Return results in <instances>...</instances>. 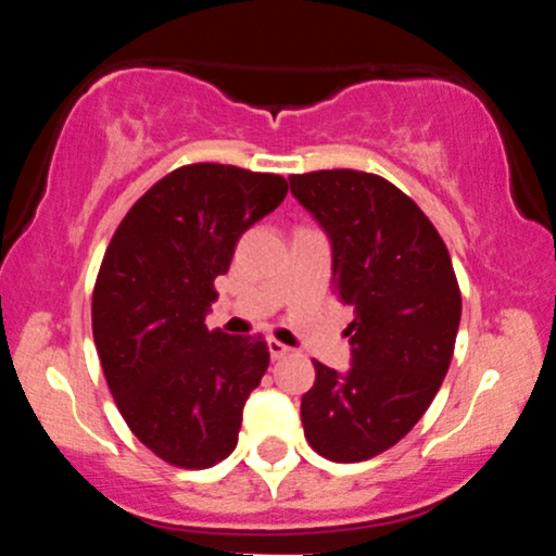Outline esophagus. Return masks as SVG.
<instances>
[{
    "instance_id": "esophagus-1",
    "label": "esophagus",
    "mask_w": 556,
    "mask_h": 556,
    "mask_svg": "<svg viewBox=\"0 0 556 556\" xmlns=\"http://www.w3.org/2000/svg\"><path fill=\"white\" fill-rule=\"evenodd\" d=\"M266 344H269V353H271L274 361H279V358H285V355H290V348H287V344H282L279 340H269Z\"/></svg>"
}]
</instances>
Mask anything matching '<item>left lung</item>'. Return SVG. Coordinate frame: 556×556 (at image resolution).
<instances>
[{"mask_svg": "<svg viewBox=\"0 0 556 556\" xmlns=\"http://www.w3.org/2000/svg\"><path fill=\"white\" fill-rule=\"evenodd\" d=\"M290 193L329 238L337 298L355 305L350 368L314 361L303 431L327 460L361 463L397 444L437 397L460 327V287L429 216L384 177L321 169L292 175Z\"/></svg>", "mask_w": 556, "mask_h": 556, "instance_id": "8db88e82", "label": "left lung"}]
</instances>
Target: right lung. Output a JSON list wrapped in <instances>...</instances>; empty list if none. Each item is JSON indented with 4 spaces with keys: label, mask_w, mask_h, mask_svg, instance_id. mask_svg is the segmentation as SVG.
<instances>
[{
    "label": "right lung",
    "mask_w": 556,
    "mask_h": 556,
    "mask_svg": "<svg viewBox=\"0 0 556 556\" xmlns=\"http://www.w3.org/2000/svg\"><path fill=\"white\" fill-rule=\"evenodd\" d=\"M285 195L279 175L190 164L140 198L106 248L91 308L101 368L130 431L172 465L208 468L238 446L269 348L208 331L206 316L242 232Z\"/></svg>",
    "instance_id": "1"
}]
</instances>
